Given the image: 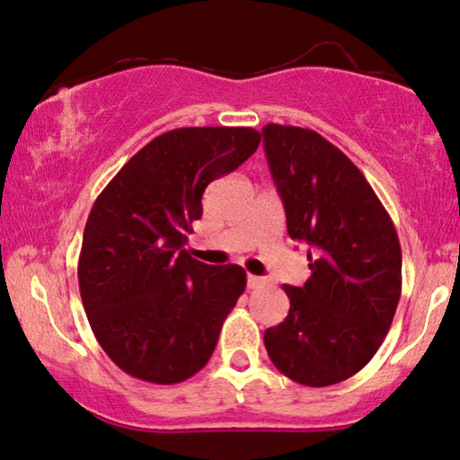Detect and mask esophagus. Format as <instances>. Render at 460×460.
<instances>
[{
	"mask_svg": "<svg viewBox=\"0 0 460 460\" xmlns=\"http://www.w3.org/2000/svg\"><path fill=\"white\" fill-rule=\"evenodd\" d=\"M267 279L258 278V275H247V288H262Z\"/></svg>",
	"mask_w": 460,
	"mask_h": 460,
	"instance_id": "esophagus-1",
	"label": "esophagus"
}]
</instances>
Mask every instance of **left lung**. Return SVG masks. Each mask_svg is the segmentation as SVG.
<instances>
[{
  "label": "left lung",
  "mask_w": 460,
  "mask_h": 460,
  "mask_svg": "<svg viewBox=\"0 0 460 460\" xmlns=\"http://www.w3.org/2000/svg\"><path fill=\"white\" fill-rule=\"evenodd\" d=\"M264 155L290 239L307 245L310 279L284 286L288 316L264 332L273 366L327 387L364 368L387 336L402 286L396 228L370 182L312 128L267 124Z\"/></svg>",
  "instance_id": "1"
}]
</instances>
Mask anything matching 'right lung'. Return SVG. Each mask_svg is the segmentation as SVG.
I'll return each instance as SVG.
<instances>
[{
    "label": "right lung",
    "mask_w": 460,
    "mask_h": 460,
    "mask_svg": "<svg viewBox=\"0 0 460 460\" xmlns=\"http://www.w3.org/2000/svg\"><path fill=\"white\" fill-rule=\"evenodd\" d=\"M247 127H185L146 144L102 189L79 253V293L96 340L127 375L174 385L196 375L245 290L239 264L185 250L202 193L256 153Z\"/></svg>",
    "instance_id": "right-lung-1"
}]
</instances>
